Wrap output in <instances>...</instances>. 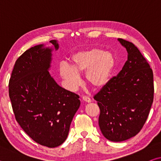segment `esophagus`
I'll list each match as a JSON object with an SVG mask.
<instances>
[{"mask_svg": "<svg viewBox=\"0 0 161 161\" xmlns=\"http://www.w3.org/2000/svg\"><path fill=\"white\" fill-rule=\"evenodd\" d=\"M82 100L84 101V102H86V103H90L91 102H92V100H91V99L89 97H82Z\"/></svg>", "mask_w": 161, "mask_h": 161, "instance_id": "esophagus-1", "label": "esophagus"}]
</instances>
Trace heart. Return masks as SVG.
I'll list each match as a JSON object with an SVG mask.
<instances>
[{"mask_svg":"<svg viewBox=\"0 0 161 161\" xmlns=\"http://www.w3.org/2000/svg\"><path fill=\"white\" fill-rule=\"evenodd\" d=\"M116 59L110 52L91 47L79 51L72 57V67L67 63L60 65V75L71 89L80 85V75L85 74L86 82L93 88L101 89L110 81L115 69Z\"/></svg>","mask_w":161,"mask_h":161,"instance_id":"obj_1","label":"heart"}]
</instances>
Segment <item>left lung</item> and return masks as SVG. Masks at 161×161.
I'll list each match as a JSON object with an SVG mask.
<instances>
[{"label": "left lung", "instance_id": "8db88e82", "mask_svg": "<svg viewBox=\"0 0 161 161\" xmlns=\"http://www.w3.org/2000/svg\"><path fill=\"white\" fill-rule=\"evenodd\" d=\"M118 41L126 49L127 61L117 77L94 99L100 108L99 126L103 136L121 142L142 129L153 102V74L139 50L126 40Z\"/></svg>", "mask_w": 161, "mask_h": 161}]
</instances>
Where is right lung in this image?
<instances>
[{
  "label": "right lung",
  "instance_id": "1",
  "mask_svg": "<svg viewBox=\"0 0 161 161\" xmlns=\"http://www.w3.org/2000/svg\"><path fill=\"white\" fill-rule=\"evenodd\" d=\"M38 45L16 60L9 81V97L16 121L27 134L42 146L55 148L67 139L80 106V97L62 88L50 75L53 51Z\"/></svg>",
  "mask_w": 161,
  "mask_h": 161
}]
</instances>
